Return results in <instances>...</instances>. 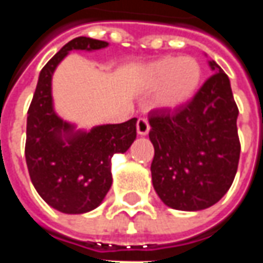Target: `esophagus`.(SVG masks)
Instances as JSON below:
<instances>
[{"mask_svg": "<svg viewBox=\"0 0 263 263\" xmlns=\"http://www.w3.org/2000/svg\"><path fill=\"white\" fill-rule=\"evenodd\" d=\"M151 129V126H149L148 121L145 120V118H139L137 122V132L138 135H141V137H145L146 134L149 132Z\"/></svg>", "mask_w": 263, "mask_h": 263, "instance_id": "obj_1", "label": "esophagus"}]
</instances>
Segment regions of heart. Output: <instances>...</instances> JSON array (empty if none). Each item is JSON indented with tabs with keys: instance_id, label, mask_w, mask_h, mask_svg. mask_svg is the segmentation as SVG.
Returning <instances> with one entry per match:
<instances>
[{
	"instance_id": "b5f03b06",
	"label": "heart",
	"mask_w": 263,
	"mask_h": 263,
	"mask_svg": "<svg viewBox=\"0 0 263 263\" xmlns=\"http://www.w3.org/2000/svg\"><path fill=\"white\" fill-rule=\"evenodd\" d=\"M203 80V65L193 56H163L149 62L142 70L143 86L156 88L154 105L165 111H175L190 103Z\"/></svg>"
}]
</instances>
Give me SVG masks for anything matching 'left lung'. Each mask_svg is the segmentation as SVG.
<instances>
[{
    "instance_id": "8db88e82",
    "label": "left lung",
    "mask_w": 263,
    "mask_h": 263,
    "mask_svg": "<svg viewBox=\"0 0 263 263\" xmlns=\"http://www.w3.org/2000/svg\"><path fill=\"white\" fill-rule=\"evenodd\" d=\"M214 74L196 97L176 111L149 114L155 148L152 184L171 209L198 211L220 201L238 169V107L224 70L209 60Z\"/></svg>"
}]
</instances>
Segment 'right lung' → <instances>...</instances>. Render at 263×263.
I'll return each mask as SVG.
<instances>
[{
	"mask_svg": "<svg viewBox=\"0 0 263 263\" xmlns=\"http://www.w3.org/2000/svg\"><path fill=\"white\" fill-rule=\"evenodd\" d=\"M108 42L79 36L45 65L28 109L25 158L32 184L46 203L65 214H83L103 203L112 184L111 159L137 138V118L79 129L54 109V70L71 50L94 52Z\"/></svg>",
	"mask_w": 263,
	"mask_h": 263,
	"instance_id": "add662e5",
	"label": "right lung"
}]
</instances>
